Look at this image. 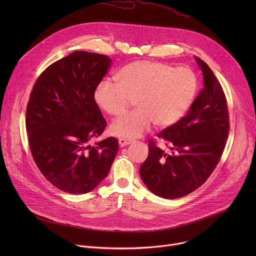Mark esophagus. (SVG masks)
<instances>
[{"instance_id": "esophagus-1", "label": "esophagus", "mask_w": 256, "mask_h": 256, "mask_svg": "<svg viewBox=\"0 0 256 256\" xmlns=\"http://www.w3.org/2000/svg\"><path fill=\"white\" fill-rule=\"evenodd\" d=\"M118 142H120V147H124V146H128V144H132V140H130V138H120L118 140Z\"/></svg>"}]
</instances>
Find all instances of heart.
I'll list each match as a JSON object with an SVG mask.
<instances>
[{"label":"heart","instance_id":"1","mask_svg":"<svg viewBox=\"0 0 256 256\" xmlns=\"http://www.w3.org/2000/svg\"><path fill=\"white\" fill-rule=\"evenodd\" d=\"M118 83L102 80L95 89L97 105L110 116L126 112L134 101L138 109L114 120L110 132L122 138H138L155 122L165 128L186 116L198 92V78L190 68L161 62L138 60L124 66Z\"/></svg>","mask_w":256,"mask_h":256}]
</instances>
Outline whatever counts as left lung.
Wrapping results in <instances>:
<instances>
[{
  "instance_id": "1",
  "label": "left lung",
  "mask_w": 256,
  "mask_h": 256,
  "mask_svg": "<svg viewBox=\"0 0 256 256\" xmlns=\"http://www.w3.org/2000/svg\"><path fill=\"white\" fill-rule=\"evenodd\" d=\"M196 60L204 89L186 116L157 134L170 152L151 138L148 158L140 168L144 184L164 198L184 196L204 184L222 157L230 130L224 90L210 66Z\"/></svg>"
}]
</instances>
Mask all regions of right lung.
I'll list each match as a JSON object with an SVG mask.
<instances>
[{"label":"right lung","instance_id":"right-lung-1","mask_svg":"<svg viewBox=\"0 0 256 256\" xmlns=\"http://www.w3.org/2000/svg\"><path fill=\"white\" fill-rule=\"evenodd\" d=\"M112 60L74 52L48 66L36 80L26 109V132L32 158L58 190L87 194L107 176L118 151L110 136L90 142L106 128L94 92Z\"/></svg>","mask_w":256,"mask_h":256}]
</instances>
